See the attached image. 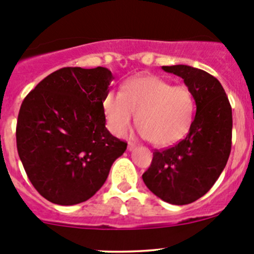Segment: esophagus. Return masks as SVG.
I'll return each mask as SVG.
<instances>
[{"label":"esophagus","instance_id":"1","mask_svg":"<svg viewBox=\"0 0 254 254\" xmlns=\"http://www.w3.org/2000/svg\"><path fill=\"white\" fill-rule=\"evenodd\" d=\"M135 147H136V143H135V142L130 141L129 143H127V150H129V151H134Z\"/></svg>","mask_w":254,"mask_h":254}]
</instances>
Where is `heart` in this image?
<instances>
[{
    "instance_id": "heart-1",
    "label": "heart",
    "mask_w": 254,
    "mask_h": 254,
    "mask_svg": "<svg viewBox=\"0 0 254 254\" xmlns=\"http://www.w3.org/2000/svg\"><path fill=\"white\" fill-rule=\"evenodd\" d=\"M108 129L124 136L136 115L141 134L155 146H170L183 139L195 114V98L186 84L147 75L130 78L122 92L109 89L102 99Z\"/></svg>"
}]
</instances>
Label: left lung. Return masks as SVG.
<instances>
[{"instance_id": "left-lung-1", "label": "left lung", "mask_w": 254, "mask_h": 254, "mask_svg": "<svg viewBox=\"0 0 254 254\" xmlns=\"http://www.w3.org/2000/svg\"><path fill=\"white\" fill-rule=\"evenodd\" d=\"M162 68L183 78L194 94L196 113L186 139L155 150L142 179L163 201L186 205L206 194L226 166L231 152L232 109L221 83L210 73L187 65Z\"/></svg>"}]
</instances>
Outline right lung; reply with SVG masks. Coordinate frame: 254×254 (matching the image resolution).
<instances>
[{"label":"right lung","instance_id":"1","mask_svg":"<svg viewBox=\"0 0 254 254\" xmlns=\"http://www.w3.org/2000/svg\"><path fill=\"white\" fill-rule=\"evenodd\" d=\"M106 67H64L27 94L17 120V150L38 193L59 205L88 200L127 143L106 127Z\"/></svg>","mask_w":254,"mask_h":254}]
</instances>
